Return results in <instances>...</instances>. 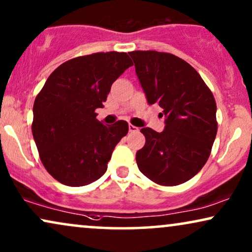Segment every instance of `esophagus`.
I'll return each instance as SVG.
<instances>
[{"label": "esophagus", "instance_id": "esophagus-1", "mask_svg": "<svg viewBox=\"0 0 252 252\" xmlns=\"http://www.w3.org/2000/svg\"><path fill=\"white\" fill-rule=\"evenodd\" d=\"M138 128H137V126H132V124H129V131L130 132H137L138 131Z\"/></svg>", "mask_w": 252, "mask_h": 252}]
</instances>
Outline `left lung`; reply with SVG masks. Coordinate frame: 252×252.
Wrapping results in <instances>:
<instances>
[{"label": "left lung", "instance_id": "8db88e82", "mask_svg": "<svg viewBox=\"0 0 252 252\" xmlns=\"http://www.w3.org/2000/svg\"><path fill=\"white\" fill-rule=\"evenodd\" d=\"M129 55L148 103H158L165 116L161 132L141 129L145 145L136 154L139 171L163 186L186 183L211 155L218 132L215 98L199 73L179 57L157 51Z\"/></svg>", "mask_w": 252, "mask_h": 252}]
</instances>
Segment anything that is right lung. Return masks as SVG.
<instances>
[{"label":"right lung","mask_w":252,"mask_h":252,"mask_svg":"<svg viewBox=\"0 0 252 252\" xmlns=\"http://www.w3.org/2000/svg\"><path fill=\"white\" fill-rule=\"evenodd\" d=\"M132 66L124 52H98L62 63L33 103L32 135L46 171L66 186H85L106 173L126 121L104 126L102 108L113 82Z\"/></svg>","instance_id":"right-lung-1"}]
</instances>
